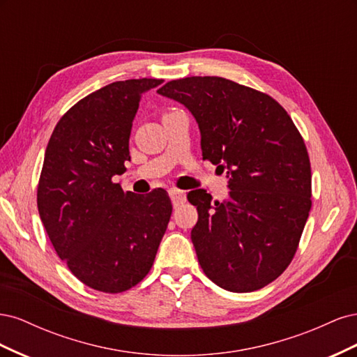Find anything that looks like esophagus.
<instances>
[{
	"mask_svg": "<svg viewBox=\"0 0 357 357\" xmlns=\"http://www.w3.org/2000/svg\"><path fill=\"white\" fill-rule=\"evenodd\" d=\"M169 193V198L172 201V204H174V207H177V205L186 202V193L183 190H178V189H169L168 190Z\"/></svg>",
	"mask_w": 357,
	"mask_h": 357,
	"instance_id": "1",
	"label": "esophagus"
}]
</instances>
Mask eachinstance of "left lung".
<instances>
[{
    "label": "left lung",
    "instance_id": "1",
    "mask_svg": "<svg viewBox=\"0 0 357 357\" xmlns=\"http://www.w3.org/2000/svg\"><path fill=\"white\" fill-rule=\"evenodd\" d=\"M186 105L201 131L202 159L228 168L223 201L188 193L198 222L190 238L204 274L229 291L269 284L294 259L311 208L304 138L271 96L223 77H186L158 89Z\"/></svg>",
    "mask_w": 357,
    "mask_h": 357
}]
</instances>
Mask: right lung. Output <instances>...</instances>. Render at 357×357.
<instances>
[{"label":"right lung","instance_id":"1","mask_svg":"<svg viewBox=\"0 0 357 357\" xmlns=\"http://www.w3.org/2000/svg\"><path fill=\"white\" fill-rule=\"evenodd\" d=\"M164 80L114 82L84 96L50 135L37 188L43 225L80 282L121 294L149 274L172 213L168 193L123 192L129 135L142 95Z\"/></svg>","mask_w":357,"mask_h":357}]
</instances>
